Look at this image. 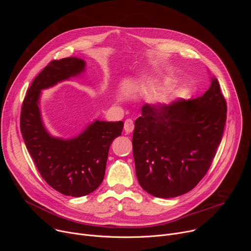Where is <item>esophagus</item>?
I'll return each mask as SVG.
<instances>
[{
  "label": "esophagus",
  "mask_w": 251,
  "mask_h": 251,
  "mask_svg": "<svg viewBox=\"0 0 251 251\" xmlns=\"http://www.w3.org/2000/svg\"><path fill=\"white\" fill-rule=\"evenodd\" d=\"M124 130L126 133H131L134 130V123L131 119H127L124 123Z\"/></svg>",
  "instance_id": "1"
}]
</instances>
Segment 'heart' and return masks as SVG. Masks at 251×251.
Wrapping results in <instances>:
<instances>
[{"instance_id": "1", "label": "heart", "mask_w": 251, "mask_h": 251, "mask_svg": "<svg viewBox=\"0 0 251 251\" xmlns=\"http://www.w3.org/2000/svg\"><path fill=\"white\" fill-rule=\"evenodd\" d=\"M157 81H158V79L157 78H153V77H149V78L145 79L146 83H153V82H157Z\"/></svg>"}]
</instances>
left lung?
<instances>
[{"mask_svg": "<svg viewBox=\"0 0 251 251\" xmlns=\"http://www.w3.org/2000/svg\"><path fill=\"white\" fill-rule=\"evenodd\" d=\"M133 132L136 176L142 189L162 199L193 190L222 142L226 103L217 78L202 96L143 105Z\"/></svg>", "mask_w": 251, "mask_h": 251, "instance_id": "8db88e82", "label": "left lung"}]
</instances>
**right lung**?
I'll return each mask as SVG.
<instances>
[{
    "label": "right lung",
    "instance_id": "1",
    "mask_svg": "<svg viewBox=\"0 0 251 251\" xmlns=\"http://www.w3.org/2000/svg\"><path fill=\"white\" fill-rule=\"evenodd\" d=\"M85 68V60L76 56L49 63L27 90L20 122L26 149L45 181L60 194L77 198L102 183L110 145L121 135L124 123L95 119L74 137H56L44 123L40 99L42 90L82 76Z\"/></svg>",
    "mask_w": 251,
    "mask_h": 251
}]
</instances>
